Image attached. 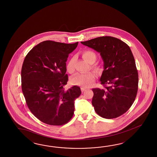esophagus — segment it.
Masks as SVG:
<instances>
[{"instance_id": "obj_1", "label": "esophagus", "mask_w": 157, "mask_h": 157, "mask_svg": "<svg viewBox=\"0 0 157 157\" xmlns=\"http://www.w3.org/2000/svg\"><path fill=\"white\" fill-rule=\"evenodd\" d=\"M81 91H82V92L83 93V92H84V91H86V89L83 88V87H81Z\"/></svg>"}]
</instances>
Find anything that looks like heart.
Listing matches in <instances>:
<instances>
[{"label":"heart","instance_id":"1","mask_svg":"<svg viewBox=\"0 0 157 157\" xmlns=\"http://www.w3.org/2000/svg\"><path fill=\"white\" fill-rule=\"evenodd\" d=\"M82 56L87 62L91 64V68L95 71L98 72L99 70V67L97 64H94V63L97 59V54L93 51L90 50H86L82 51ZM75 58L72 57L68 61L66 64V69L70 74H73L75 71L74 68ZM95 75L92 72H88L86 74H77L75 76H73L71 82L72 85L81 86L84 87H89L92 83L95 81Z\"/></svg>","mask_w":157,"mask_h":157}]
</instances>
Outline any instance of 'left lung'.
Wrapping results in <instances>:
<instances>
[{"label": "left lung", "instance_id": "left-lung-1", "mask_svg": "<svg viewBox=\"0 0 157 157\" xmlns=\"http://www.w3.org/2000/svg\"><path fill=\"white\" fill-rule=\"evenodd\" d=\"M81 43L99 52L104 62L100 81L105 89H92L94 110L102 118H117L130 108L138 91V74L130 48L107 36Z\"/></svg>", "mask_w": 157, "mask_h": 157}]
</instances>
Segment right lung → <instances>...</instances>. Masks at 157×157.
Returning <instances> with one entry per match:
<instances>
[{"mask_svg":"<svg viewBox=\"0 0 157 157\" xmlns=\"http://www.w3.org/2000/svg\"><path fill=\"white\" fill-rule=\"evenodd\" d=\"M78 44L46 40L25 56L21 89L31 112L43 123L61 126L72 118L74 101L81 94V88L74 86L64 90L63 87L68 79L66 62Z\"/></svg>","mask_w":157,"mask_h":157,"instance_id":"obj_1","label":"right lung"}]
</instances>
